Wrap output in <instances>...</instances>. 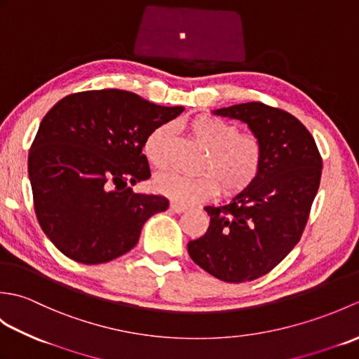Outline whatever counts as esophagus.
Segmentation results:
<instances>
[{"label":"esophagus","mask_w":359,"mask_h":359,"mask_svg":"<svg viewBox=\"0 0 359 359\" xmlns=\"http://www.w3.org/2000/svg\"><path fill=\"white\" fill-rule=\"evenodd\" d=\"M170 208H171L174 212H177V215H180V212H185V211L188 210L187 205H182V203H177V202H171Z\"/></svg>","instance_id":"1"}]
</instances>
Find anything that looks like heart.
<instances>
[{"label": "heart", "instance_id": "obj_1", "mask_svg": "<svg viewBox=\"0 0 359 359\" xmlns=\"http://www.w3.org/2000/svg\"><path fill=\"white\" fill-rule=\"evenodd\" d=\"M189 134L207 149L197 175L163 171L154 177L158 193L179 203H193L215 196L220 188L234 196L253 184L264 165V143L253 133H239L238 126L215 116H197L187 123ZM172 140L171 125L152 129L143 142V154L154 168H163Z\"/></svg>", "mask_w": 359, "mask_h": 359}]
</instances>
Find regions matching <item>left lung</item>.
Segmentation results:
<instances>
[{"label":"left lung","instance_id":"obj_1","mask_svg":"<svg viewBox=\"0 0 359 359\" xmlns=\"http://www.w3.org/2000/svg\"><path fill=\"white\" fill-rule=\"evenodd\" d=\"M247 123L264 143V165L245 191L222 207H205L210 226L188 242L193 261L225 282L255 280L299 242L318 193L323 158L292 114L251 102L212 111Z\"/></svg>","mask_w":359,"mask_h":359}]
</instances>
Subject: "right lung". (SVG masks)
Listing matches in <instances>:
<instances>
[{"instance_id": "1", "label": "right lung", "mask_w": 359, "mask_h": 359, "mask_svg": "<svg viewBox=\"0 0 359 359\" xmlns=\"http://www.w3.org/2000/svg\"><path fill=\"white\" fill-rule=\"evenodd\" d=\"M184 106H158L120 89L71 94L43 117L29 151L41 230L65 256L94 265L128 253L163 196L129 187L151 177L143 142Z\"/></svg>"}]
</instances>
